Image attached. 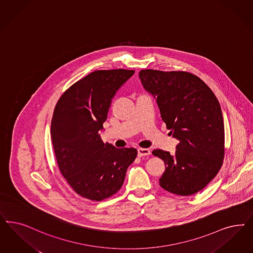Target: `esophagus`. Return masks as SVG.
<instances>
[{"instance_id":"34e87169","label":"esophagus","mask_w":253,"mask_h":253,"mask_svg":"<svg viewBox=\"0 0 253 253\" xmlns=\"http://www.w3.org/2000/svg\"><path fill=\"white\" fill-rule=\"evenodd\" d=\"M150 154H151V151L149 149H146V148H139L138 149V155L139 157L146 156V155H149Z\"/></svg>"}]
</instances>
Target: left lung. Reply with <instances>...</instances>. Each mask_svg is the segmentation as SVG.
Instances as JSON below:
<instances>
[{
    "label": "left lung",
    "mask_w": 253,
    "mask_h": 253,
    "mask_svg": "<svg viewBox=\"0 0 253 253\" xmlns=\"http://www.w3.org/2000/svg\"><path fill=\"white\" fill-rule=\"evenodd\" d=\"M139 76L155 98L167 128L179 141L174 155L153 151L166 166L159 184L175 195H195L214 179L223 163L224 124L220 103L204 82L191 73L146 69Z\"/></svg>",
    "instance_id": "1"
}]
</instances>
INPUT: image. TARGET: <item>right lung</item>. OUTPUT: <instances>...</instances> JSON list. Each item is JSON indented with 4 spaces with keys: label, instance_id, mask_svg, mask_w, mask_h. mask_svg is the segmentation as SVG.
Instances as JSON below:
<instances>
[{
    "label": "right lung",
    "instance_id": "1",
    "mask_svg": "<svg viewBox=\"0 0 253 253\" xmlns=\"http://www.w3.org/2000/svg\"><path fill=\"white\" fill-rule=\"evenodd\" d=\"M134 73L95 71L66 90L55 107L51 138L59 171L76 194L89 200L116 194L138 155L134 148L104 143L99 134L115 92Z\"/></svg>",
    "mask_w": 253,
    "mask_h": 253
}]
</instances>
